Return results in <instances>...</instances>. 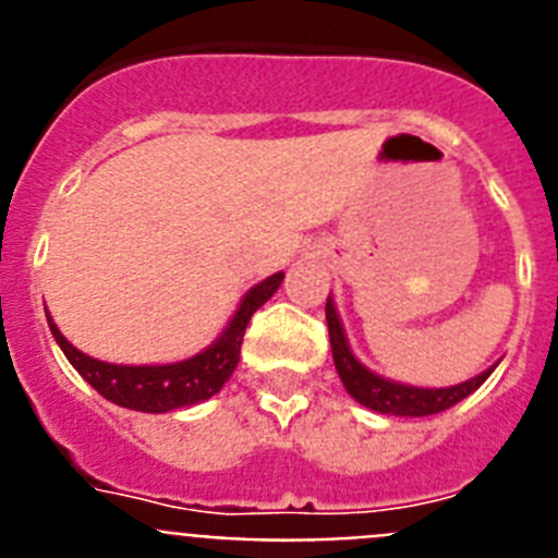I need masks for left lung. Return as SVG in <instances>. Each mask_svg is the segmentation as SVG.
Masks as SVG:
<instances>
[{
  "instance_id": "left-lung-1",
  "label": "left lung",
  "mask_w": 558,
  "mask_h": 558,
  "mask_svg": "<svg viewBox=\"0 0 558 558\" xmlns=\"http://www.w3.org/2000/svg\"><path fill=\"white\" fill-rule=\"evenodd\" d=\"M327 327H329V343H332V360L335 368H338V377L343 383V388L349 391V397L354 402H360L363 408H372L377 413H388V416H433V413H441L447 408L458 405L461 399L470 397L472 391L489 379V374L495 372V366H489L486 372H481L477 377L466 379V383H458L450 388H418V386H405V383H397V379L379 377L377 372L366 368L354 357L352 347H349L347 329L340 324V315L335 310L332 295L327 299Z\"/></svg>"
}]
</instances>
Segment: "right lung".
I'll list each match as a JSON object with an SVG mask.
<instances>
[{
    "label": "right lung",
    "instance_id": "obj_1",
    "mask_svg": "<svg viewBox=\"0 0 558 558\" xmlns=\"http://www.w3.org/2000/svg\"><path fill=\"white\" fill-rule=\"evenodd\" d=\"M282 279L284 274L279 270V274L254 284L243 295V302L234 310L223 332L211 340L209 347L201 349L198 354H192L186 360H175V363H153V366H117V363H106V360H97L92 354L81 352L77 347H72L61 335V329L56 327L52 315H47V322L49 329H52V338L58 340V347L66 354L69 363L75 366V372L100 397H106L113 405L128 408V411L167 413L206 402V399L215 397L229 383L236 363H240V347H243V335L251 315L279 290Z\"/></svg>",
    "mask_w": 558,
    "mask_h": 558
}]
</instances>
